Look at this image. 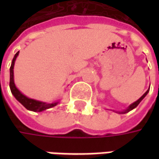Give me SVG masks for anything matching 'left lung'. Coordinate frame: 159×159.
Returning <instances> with one entry per match:
<instances>
[{
  "label": "left lung",
  "instance_id": "8db88e82",
  "mask_svg": "<svg viewBox=\"0 0 159 159\" xmlns=\"http://www.w3.org/2000/svg\"><path fill=\"white\" fill-rule=\"evenodd\" d=\"M148 92H149V89L147 90V92H146V93H144L143 95H142V96L140 97V99H139V100H137V101H135V102H134L133 104H131V105H130L129 107H128V108H127L126 110H125V111H122V112H120V113H121V114L127 113V112H129V111H131V110H133L134 108H135V107H136L137 106H138V105H139V104H140V101H141V100H143L144 98H145V96H146V95H147V93H148Z\"/></svg>",
  "mask_w": 159,
  "mask_h": 159
}]
</instances>
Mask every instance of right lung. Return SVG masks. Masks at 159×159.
<instances>
[{
	"label": "right lung",
	"mask_w": 159,
	"mask_h": 159,
	"mask_svg": "<svg viewBox=\"0 0 159 159\" xmlns=\"http://www.w3.org/2000/svg\"><path fill=\"white\" fill-rule=\"evenodd\" d=\"M19 51L16 53L14 57H13V59H12V65H11V67H10V83H9V86H10L11 92L14 95L16 100L22 104L23 106L25 107L27 110L33 111H42L47 110V109H49V108H52V107H55L56 105L59 103V102H53L52 104H47L44 103V102H41V101H37V100L30 99V98H27L25 95H24L16 88L15 84H14V81H13V66H14V62H15L16 58H17V56L19 55Z\"/></svg>",
	"instance_id": "1"
}]
</instances>
